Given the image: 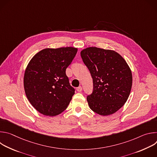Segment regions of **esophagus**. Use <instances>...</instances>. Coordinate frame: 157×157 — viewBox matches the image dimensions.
Here are the masks:
<instances>
[{"label":"esophagus","instance_id":"34e87169","mask_svg":"<svg viewBox=\"0 0 157 157\" xmlns=\"http://www.w3.org/2000/svg\"><path fill=\"white\" fill-rule=\"evenodd\" d=\"M76 90L78 92H81L82 91V87L81 86H79L78 87L76 88Z\"/></svg>","mask_w":157,"mask_h":157}]
</instances>
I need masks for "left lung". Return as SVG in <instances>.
<instances>
[{"label":"left lung","mask_w":157,"mask_h":157,"mask_svg":"<svg viewBox=\"0 0 157 157\" xmlns=\"http://www.w3.org/2000/svg\"><path fill=\"white\" fill-rule=\"evenodd\" d=\"M84 63L93 79V93L87 97L94 113L103 116L113 114L126 102L132 85L129 66L117 52L97 47L81 52Z\"/></svg>","instance_id":"1"}]
</instances>
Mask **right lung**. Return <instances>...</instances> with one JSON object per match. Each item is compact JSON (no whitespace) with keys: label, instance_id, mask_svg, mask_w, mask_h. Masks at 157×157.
Listing matches in <instances>:
<instances>
[{"label":"right lung","instance_id":"right-lung-1","mask_svg":"<svg viewBox=\"0 0 157 157\" xmlns=\"http://www.w3.org/2000/svg\"><path fill=\"white\" fill-rule=\"evenodd\" d=\"M78 48H44L29 61L25 71L24 86L32 105L44 116H56L68 107L75 89L70 84L66 70Z\"/></svg>","mask_w":157,"mask_h":157}]
</instances>
